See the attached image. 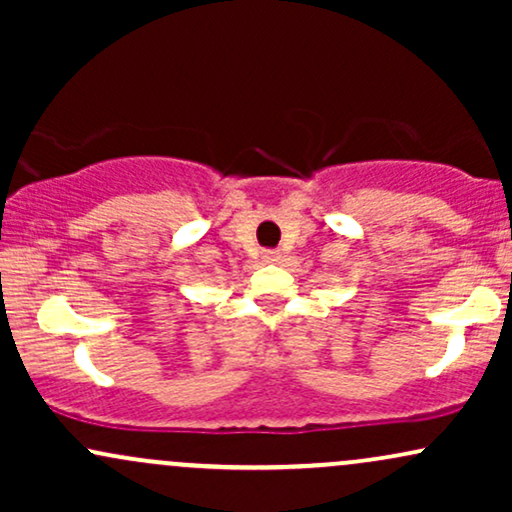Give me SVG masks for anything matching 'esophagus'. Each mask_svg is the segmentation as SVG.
<instances>
[{
	"label": "esophagus",
	"instance_id": "obj_1",
	"mask_svg": "<svg viewBox=\"0 0 512 512\" xmlns=\"http://www.w3.org/2000/svg\"><path fill=\"white\" fill-rule=\"evenodd\" d=\"M262 260L269 262V264L279 262V260H281V252H279V250H264V252H262Z\"/></svg>",
	"mask_w": 512,
	"mask_h": 512
}]
</instances>
